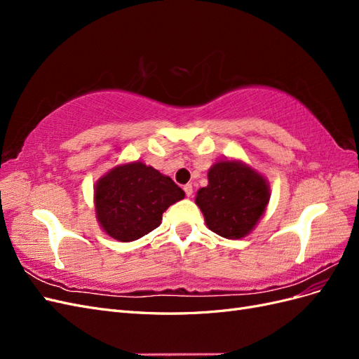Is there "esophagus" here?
Returning a JSON list of instances; mask_svg holds the SVG:
<instances>
[{
    "mask_svg": "<svg viewBox=\"0 0 359 359\" xmlns=\"http://www.w3.org/2000/svg\"><path fill=\"white\" fill-rule=\"evenodd\" d=\"M184 191H186L187 198H191V196H193V187H191V184H187V186H184Z\"/></svg>",
    "mask_w": 359,
    "mask_h": 359,
    "instance_id": "esophagus-1",
    "label": "esophagus"
}]
</instances>
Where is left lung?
<instances>
[{
    "instance_id": "8db88e82",
    "label": "left lung",
    "mask_w": 359,
    "mask_h": 359,
    "mask_svg": "<svg viewBox=\"0 0 359 359\" xmlns=\"http://www.w3.org/2000/svg\"><path fill=\"white\" fill-rule=\"evenodd\" d=\"M271 198L268 180L243 160L215 161L208 186L196 193L206 226L227 240H241L266 211Z\"/></svg>"
}]
</instances>
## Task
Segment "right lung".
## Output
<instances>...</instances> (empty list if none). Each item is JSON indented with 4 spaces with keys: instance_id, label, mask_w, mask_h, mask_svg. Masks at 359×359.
<instances>
[{
    "instance_id": "add662e5",
    "label": "right lung",
    "mask_w": 359,
    "mask_h": 359,
    "mask_svg": "<svg viewBox=\"0 0 359 359\" xmlns=\"http://www.w3.org/2000/svg\"><path fill=\"white\" fill-rule=\"evenodd\" d=\"M184 196L170 177L153 166L139 160L123 163L95 182V219L106 235L130 243L158 227L163 212Z\"/></svg>"
}]
</instances>
